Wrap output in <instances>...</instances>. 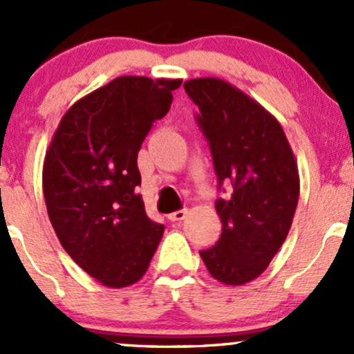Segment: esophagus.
<instances>
[{
  "label": "esophagus",
  "mask_w": 354,
  "mask_h": 354,
  "mask_svg": "<svg viewBox=\"0 0 354 354\" xmlns=\"http://www.w3.org/2000/svg\"><path fill=\"white\" fill-rule=\"evenodd\" d=\"M187 214H188V210H187V209H183V210H176V212L169 214V219L173 221V223H176V221H183L185 217H187Z\"/></svg>",
  "instance_id": "34e87169"
}]
</instances>
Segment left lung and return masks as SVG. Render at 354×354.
Here are the masks:
<instances>
[{"label": "left lung", "mask_w": 354, "mask_h": 354, "mask_svg": "<svg viewBox=\"0 0 354 354\" xmlns=\"http://www.w3.org/2000/svg\"><path fill=\"white\" fill-rule=\"evenodd\" d=\"M198 106L197 123L209 142L221 185L219 241L200 252L214 279L241 286L269 267L286 240L299 197L295 154L279 121L230 82L214 77L183 84Z\"/></svg>", "instance_id": "left-lung-1"}]
</instances>
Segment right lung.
I'll list each match as a JSON object with an SVG mask.
<instances>
[{
  "label": "right lung",
  "instance_id": "obj_1",
  "mask_svg": "<svg viewBox=\"0 0 354 354\" xmlns=\"http://www.w3.org/2000/svg\"><path fill=\"white\" fill-rule=\"evenodd\" d=\"M180 85V78H114L66 111L46 152L42 190L56 236L108 288L140 281L162 238L164 226L149 219L138 195L137 156Z\"/></svg>",
  "mask_w": 354,
  "mask_h": 354
}]
</instances>
